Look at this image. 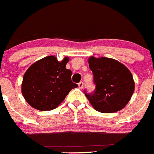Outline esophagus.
Segmentation results:
<instances>
[{
	"label": "esophagus",
	"instance_id": "34e87169",
	"mask_svg": "<svg viewBox=\"0 0 154 154\" xmlns=\"http://www.w3.org/2000/svg\"><path fill=\"white\" fill-rule=\"evenodd\" d=\"M78 86H79V89H83V82H80V83H79Z\"/></svg>",
	"mask_w": 154,
	"mask_h": 154
}]
</instances>
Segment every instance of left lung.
Here are the masks:
<instances>
[{
    "label": "left lung",
    "instance_id": "8db88e82",
    "mask_svg": "<svg viewBox=\"0 0 154 154\" xmlns=\"http://www.w3.org/2000/svg\"><path fill=\"white\" fill-rule=\"evenodd\" d=\"M96 85L93 94L85 95L91 106L102 113H114L123 109L134 91V81L130 70L110 58L88 59Z\"/></svg>",
    "mask_w": 154,
    "mask_h": 154
}]
</instances>
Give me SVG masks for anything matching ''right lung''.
Listing matches in <instances>:
<instances>
[{
	"instance_id": "obj_1",
	"label": "right lung",
	"mask_w": 154,
	"mask_h": 154,
	"mask_svg": "<svg viewBox=\"0 0 154 154\" xmlns=\"http://www.w3.org/2000/svg\"><path fill=\"white\" fill-rule=\"evenodd\" d=\"M68 61V57L60 62L50 56L28 67L23 77L21 92L31 106L41 111L56 109L71 90L78 87L71 81V71L66 68Z\"/></svg>"
}]
</instances>
